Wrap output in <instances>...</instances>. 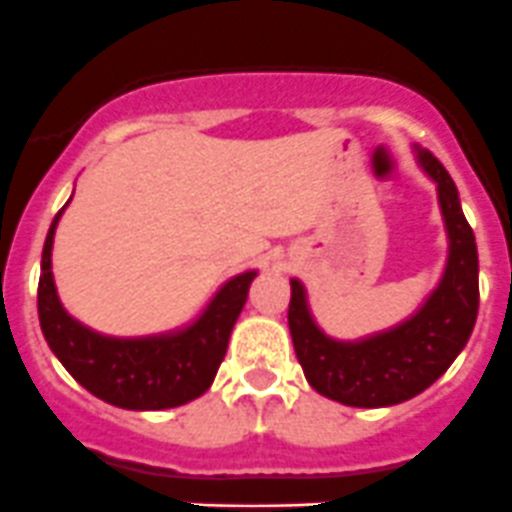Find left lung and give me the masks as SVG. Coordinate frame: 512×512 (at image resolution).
<instances>
[{
  "label": "left lung",
  "mask_w": 512,
  "mask_h": 512,
  "mask_svg": "<svg viewBox=\"0 0 512 512\" xmlns=\"http://www.w3.org/2000/svg\"><path fill=\"white\" fill-rule=\"evenodd\" d=\"M425 172L438 182L450 255L438 290L403 325L357 342L327 337L312 320L305 290L290 280L287 310L295 355L307 382L325 398L350 408H388L430 388L468 342L478 317V247L460 207L458 187L433 152L418 150Z\"/></svg>",
  "instance_id": "obj_1"
}]
</instances>
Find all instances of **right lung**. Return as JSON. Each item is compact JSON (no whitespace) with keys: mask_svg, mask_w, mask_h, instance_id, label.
Listing matches in <instances>:
<instances>
[{"mask_svg":"<svg viewBox=\"0 0 512 512\" xmlns=\"http://www.w3.org/2000/svg\"><path fill=\"white\" fill-rule=\"evenodd\" d=\"M62 212L64 207L44 240L37 290L39 325L59 362L84 390L124 410H165L200 398L225 360L230 332L257 272L232 277L187 330L137 340L97 335L64 312L52 280V242Z\"/></svg>","mask_w":512,"mask_h":512,"instance_id":"1","label":"right lung"}]
</instances>
